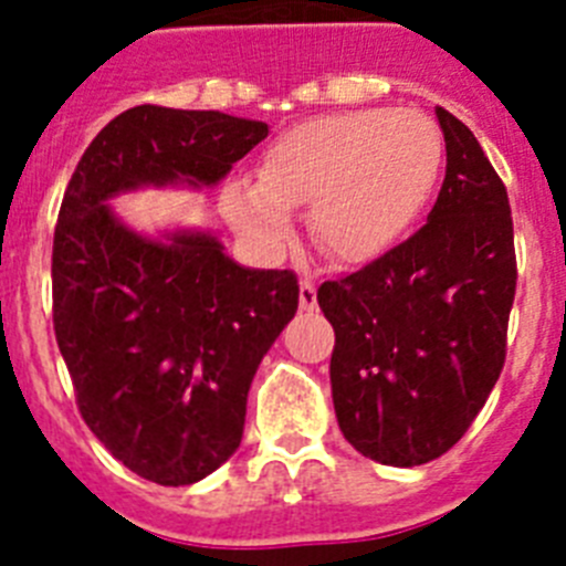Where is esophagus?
Wrapping results in <instances>:
<instances>
[{
	"instance_id": "34e87169",
	"label": "esophagus",
	"mask_w": 566,
	"mask_h": 566,
	"mask_svg": "<svg viewBox=\"0 0 566 566\" xmlns=\"http://www.w3.org/2000/svg\"><path fill=\"white\" fill-rule=\"evenodd\" d=\"M300 308L303 312H314L317 308V286L308 277L300 280Z\"/></svg>"
}]
</instances>
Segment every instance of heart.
<instances>
[{
  "mask_svg": "<svg viewBox=\"0 0 566 566\" xmlns=\"http://www.w3.org/2000/svg\"><path fill=\"white\" fill-rule=\"evenodd\" d=\"M442 133L419 109H348L280 133L260 181L223 192L227 218L263 243L289 234L292 209L308 207L314 247L334 263H368L402 238L442 172Z\"/></svg>",
  "mask_w": 566,
  "mask_h": 566,
  "instance_id": "obj_1",
  "label": "heart"
}]
</instances>
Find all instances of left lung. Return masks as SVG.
Here are the masks:
<instances>
[{
    "label": "left lung",
    "instance_id": "left-lung-1",
    "mask_svg": "<svg viewBox=\"0 0 566 566\" xmlns=\"http://www.w3.org/2000/svg\"><path fill=\"white\" fill-rule=\"evenodd\" d=\"M437 118L448 169L428 223L317 289L339 431L394 468L439 459L473 424L504 368L516 297L507 189L476 135L444 107Z\"/></svg>",
    "mask_w": 566,
    "mask_h": 566
}]
</instances>
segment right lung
Returning a JSON list of instances; mask_svg holds the SVG:
<instances>
[{
  "instance_id": "1",
  "label": "right lung",
  "mask_w": 566,
  "mask_h": 566,
  "mask_svg": "<svg viewBox=\"0 0 566 566\" xmlns=\"http://www.w3.org/2000/svg\"><path fill=\"white\" fill-rule=\"evenodd\" d=\"M263 122L142 104L84 149L53 234V332L87 428L124 468L181 488L243 437L263 354L294 317L297 274L243 269L212 234L129 232L107 198L144 184H218Z\"/></svg>"
}]
</instances>
